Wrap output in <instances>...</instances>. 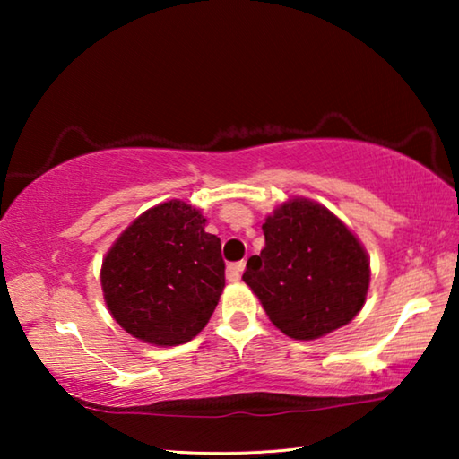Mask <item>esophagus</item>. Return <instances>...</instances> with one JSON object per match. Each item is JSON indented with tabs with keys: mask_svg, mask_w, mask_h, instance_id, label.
Instances as JSON below:
<instances>
[{
	"mask_svg": "<svg viewBox=\"0 0 459 459\" xmlns=\"http://www.w3.org/2000/svg\"><path fill=\"white\" fill-rule=\"evenodd\" d=\"M243 269H245V261L230 263V265L227 267V277L230 279V281H238L240 273H243Z\"/></svg>",
	"mask_w": 459,
	"mask_h": 459,
	"instance_id": "34e87169",
	"label": "esophagus"
}]
</instances>
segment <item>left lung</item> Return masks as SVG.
I'll use <instances>...</instances> for the list:
<instances>
[{
	"mask_svg": "<svg viewBox=\"0 0 459 459\" xmlns=\"http://www.w3.org/2000/svg\"><path fill=\"white\" fill-rule=\"evenodd\" d=\"M265 248L247 261L243 281L285 336L316 340L360 312L370 261L352 230L328 208L293 198L263 224Z\"/></svg>",
	"mask_w": 459,
	"mask_h": 459,
	"instance_id": "left-lung-1",
	"label": "left lung"
}]
</instances>
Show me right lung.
I'll use <instances>...</instances> for the list:
<instances>
[{
    "mask_svg": "<svg viewBox=\"0 0 459 459\" xmlns=\"http://www.w3.org/2000/svg\"><path fill=\"white\" fill-rule=\"evenodd\" d=\"M198 208L169 200L121 232L100 267L107 307L123 330L155 346L190 342L224 290L221 238Z\"/></svg>",
    "mask_w": 459,
    "mask_h": 459,
    "instance_id": "right-lung-1",
    "label": "right lung"
}]
</instances>
